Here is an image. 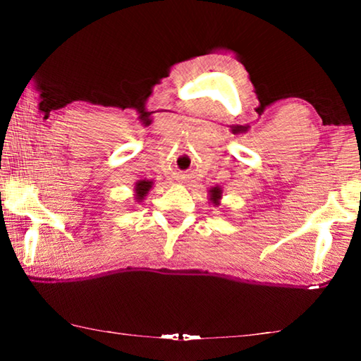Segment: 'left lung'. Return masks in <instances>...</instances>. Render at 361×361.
<instances>
[{
    "label": "left lung",
    "instance_id": "obj_1",
    "mask_svg": "<svg viewBox=\"0 0 361 361\" xmlns=\"http://www.w3.org/2000/svg\"><path fill=\"white\" fill-rule=\"evenodd\" d=\"M221 197H223V189L221 186H213L209 189V200L213 204V207H218L219 202H221Z\"/></svg>",
    "mask_w": 361,
    "mask_h": 361
}]
</instances>
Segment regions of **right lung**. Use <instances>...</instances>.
<instances>
[{"instance_id":"obj_1","label":"right lung","mask_w":361,"mask_h":361,"mask_svg":"<svg viewBox=\"0 0 361 361\" xmlns=\"http://www.w3.org/2000/svg\"><path fill=\"white\" fill-rule=\"evenodd\" d=\"M154 186V181L152 180H138L133 186V195H135V202H142V200L146 197V194L149 192V189Z\"/></svg>"}]
</instances>
